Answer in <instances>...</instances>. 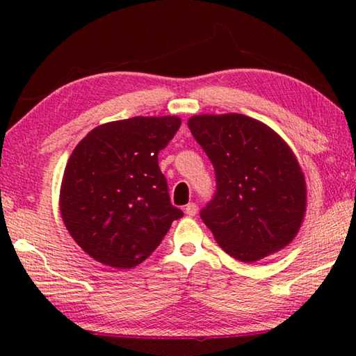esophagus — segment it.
Segmentation results:
<instances>
[{
    "label": "esophagus",
    "instance_id": "1",
    "mask_svg": "<svg viewBox=\"0 0 356 356\" xmlns=\"http://www.w3.org/2000/svg\"><path fill=\"white\" fill-rule=\"evenodd\" d=\"M185 213L188 216H195L197 213V206L195 202H190L185 206Z\"/></svg>",
    "mask_w": 356,
    "mask_h": 356
}]
</instances>
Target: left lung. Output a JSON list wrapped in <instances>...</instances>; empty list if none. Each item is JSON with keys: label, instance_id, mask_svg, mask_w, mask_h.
<instances>
[{"label": "left lung", "instance_id": "8db88e82", "mask_svg": "<svg viewBox=\"0 0 356 356\" xmlns=\"http://www.w3.org/2000/svg\"><path fill=\"white\" fill-rule=\"evenodd\" d=\"M195 140L212 161L213 200L201 218L229 256L246 264L284 248L306 212V182L287 143L243 114L188 119Z\"/></svg>", "mask_w": 356, "mask_h": 356}]
</instances>
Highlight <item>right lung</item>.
<instances>
[{
  "label": "right lung",
  "mask_w": 356,
  "mask_h": 356,
  "mask_svg": "<svg viewBox=\"0 0 356 356\" xmlns=\"http://www.w3.org/2000/svg\"><path fill=\"white\" fill-rule=\"evenodd\" d=\"M182 120L136 116L99 125L65 165L59 210L84 252L114 268L147 259L184 212L174 207L159 168Z\"/></svg>",
  "instance_id": "right-lung-1"
}]
</instances>
